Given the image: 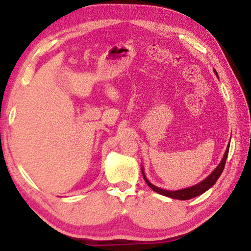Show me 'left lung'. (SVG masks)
I'll return each instance as SVG.
<instances>
[{"instance_id": "obj_1", "label": "left lung", "mask_w": 251, "mask_h": 251, "mask_svg": "<svg viewBox=\"0 0 251 251\" xmlns=\"http://www.w3.org/2000/svg\"><path fill=\"white\" fill-rule=\"evenodd\" d=\"M215 74H217L218 76V73L217 71H214ZM228 149H229V144L227 146V149L225 151L224 156L222 161H221V163L217 166V169H215L212 173H211L207 178L203 179L202 181H200L199 184L195 185V186H191V187L188 188H184V189H179V190H175V191H170V190H165V189H161L159 187H156V186L152 185L150 181L147 179L146 175L144 173V170L141 169L142 171V175H144V178L146 180L147 185L149 186V187L154 190L155 193H158L160 195H163L166 196V197H170V198H173V199H178V200H188L191 198H195L197 197V196H200L201 194H203L204 191H207L209 188L212 187V186L217 183V180L219 179V177L222 174V172L224 170V166H225V162H226L227 159V155H228Z\"/></svg>"}]
</instances>
